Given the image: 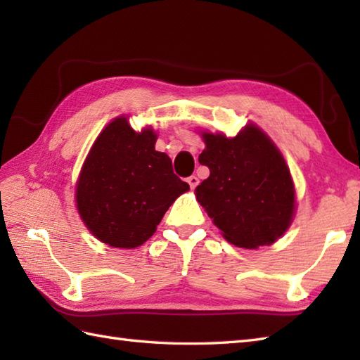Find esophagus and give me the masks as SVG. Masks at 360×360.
<instances>
[{"label": "esophagus", "instance_id": "esophagus-1", "mask_svg": "<svg viewBox=\"0 0 360 360\" xmlns=\"http://www.w3.org/2000/svg\"><path fill=\"white\" fill-rule=\"evenodd\" d=\"M187 182H188V186H190V187L195 188V187L198 186V182H200V179H198L195 174H192V176H188V178H187Z\"/></svg>", "mask_w": 360, "mask_h": 360}]
</instances>
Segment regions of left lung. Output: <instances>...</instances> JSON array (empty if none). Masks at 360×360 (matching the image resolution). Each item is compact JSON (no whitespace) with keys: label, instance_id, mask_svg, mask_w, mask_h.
Masks as SVG:
<instances>
[{"label":"left lung","instance_id":"obj_1","mask_svg":"<svg viewBox=\"0 0 360 360\" xmlns=\"http://www.w3.org/2000/svg\"><path fill=\"white\" fill-rule=\"evenodd\" d=\"M200 164L210 176L196 200L224 238L244 249L277 241L292 223L295 190L280 150L263 129L249 124L235 137L202 133Z\"/></svg>","mask_w":360,"mask_h":360}]
</instances>
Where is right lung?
<instances>
[{
  "label": "right lung",
  "mask_w": 360,
  "mask_h": 360,
  "mask_svg": "<svg viewBox=\"0 0 360 360\" xmlns=\"http://www.w3.org/2000/svg\"><path fill=\"white\" fill-rule=\"evenodd\" d=\"M155 143L151 128L136 133L127 117H117L88 153L75 202L88 231L108 246H141L156 232L176 198L190 190Z\"/></svg>",
  "instance_id": "obj_1"
}]
</instances>
